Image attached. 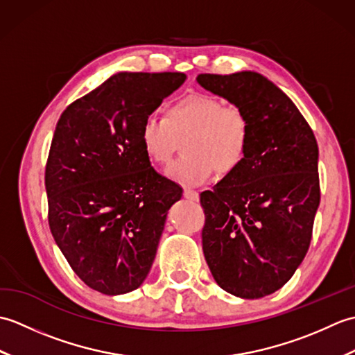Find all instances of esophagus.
I'll list each match as a JSON object with an SVG mask.
<instances>
[{
    "mask_svg": "<svg viewBox=\"0 0 355 355\" xmlns=\"http://www.w3.org/2000/svg\"><path fill=\"white\" fill-rule=\"evenodd\" d=\"M184 198L186 200H191V201H198L200 200V193L193 189H189V187H186L184 189Z\"/></svg>",
    "mask_w": 355,
    "mask_h": 355,
    "instance_id": "obj_1",
    "label": "esophagus"
}]
</instances>
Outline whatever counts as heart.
<instances>
[{
    "instance_id": "b5f03b06",
    "label": "heart",
    "mask_w": 355,
    "mask_h": 355,
    "mask_svg": "<svg viewBox=\"0 0 355 355\" xmlns=\"http://www.w3.org/2000/svg\"><path fill=\"white\" fill-rule=\"evenodd\" d=\"M184 153L166 175L182 184H200L216 169H236L247 153L250 126L241 108L225 105L220 97L192 93L171 103L164 117L148 116L140 126V146L149 162L166 164L178 139L184 137Z\"/></svg>"
}]
</instances>
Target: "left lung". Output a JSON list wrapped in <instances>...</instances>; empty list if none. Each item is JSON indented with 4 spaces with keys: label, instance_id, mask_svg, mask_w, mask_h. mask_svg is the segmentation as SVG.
<instances>
[{
    "label": "left lung",
    "instance_id": "8db88e82",
    "mask_svg": "<svg viewBox=\"0 0 355 355\" xmlns=\"http://www.w3.org/2000/svg\"><path fill=\"white\" fill-rule=\"evenodd\" d=\"M197 82L241 108L250 126L243 162L200 195L202 252L224 291L268 296L290 281L311 243L318 141L290 97L259 73L200 74Z\"/></svg>",
    "mask_w": 355,
    "mask_h": 355
}]
</instances>
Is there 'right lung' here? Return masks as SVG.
<instances>
[{
  "label": "right lung",
  "mask_w": 355,
  "mask_h": 355,
  "mask_svg": "<svg viewBox=\"0 0 355 355\" xmlns=\"http://www.w3.org/2000/svg\"><path fill=\"white\" fill-rule=\"evenodd\" d=\"M184 80L117 73L58 120L45 166L51 235L74 273L108 296L145 281L168 210L183 195L150 166L140 126Z\"/></svg>",
  "instance_id": "obj_1"
}]
</instances>
